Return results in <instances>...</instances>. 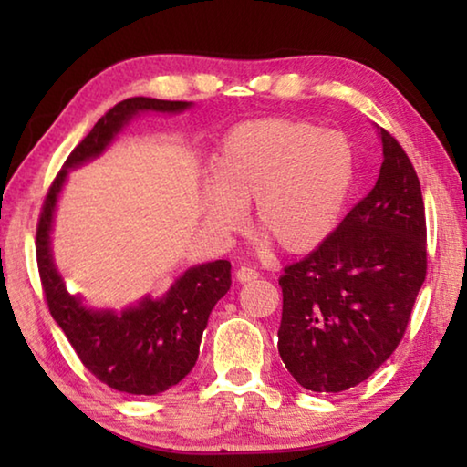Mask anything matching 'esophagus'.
Returning <instances> with one entry per match:
<instances>
[{
    "label": "esophagus",
    "mask_w": 467,
    "mask_h": 467,
    "mask_svg": "<svg viewBox=\"0 0 467 467\" xmlns=\"http://www.w3.org/2000/svg\"><path fill=\"white\" fill-rule=\"evenodd\" d=\"M259 278V272L253 270V267H247V265H241L239 270H236V280L239 282H253Z\"/></svg>",
    "instance_id": "esophagus-1"
}]
</instances>
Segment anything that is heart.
Returning <instances> with one entry per match:
<instances>
[{
  "mask_svg": "<svg viewBox=\"0 0 467 467\" xmlns=\"http://www.w3.org/2000/svg\"><path fill=\"white\" fill-rule=\"evenodd\" d=\"M203 224L231 234L253 202V226L282 251L306 253L336 231L354 183V150L342 133L288 117L234 125L212 161Z\"/></svg>",
  "mask_w": 467,
  "mask_h": 467,
  "instance_id": "b5f03b06",
  "label": "heart"
}]
</instances>
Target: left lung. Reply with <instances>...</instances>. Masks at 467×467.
Wrapping results in <instances>:
<instances>
[{
	"mask_svg": "<svg viewBox=\"0 0 467 467\" xmlns=\"http://www.w3.org/2000/svg\"><path fill=\"white\" fill-rule=\"evenodd\" d=\"M381 141L375 187L280 278L278 352L305 389L339 393L367 381L404 337L426 278L420 181L383 128Z\"/></svg>",
	"mask_w": 467,
	"mask_h": 467,
	"instance_id": "obj_1",
	"label": "left lung"
}]
</instances>
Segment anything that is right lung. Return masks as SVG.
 I'll return each instance as SVG.
<instances>
[{"mask_svg":"<svg viewBox=\"0 0 467 467\" xmlns=\"http://www.w3.org/2000/svg\"><path fill=\"white\" fill-rule=\"evenodd\" d=\"M185 100L125 99L107 110L74 152L67 156L47 192L36 224V264L47 306L90 373L110 389L156 395L177 385L195 367L200 342L214 305L231 288V262L202 264L181 275L162 298L146 296L121 315L86 309L66 290L51 255L55 203L67 171L97 158L140 110L181 113Z\"/></svg>","mask_w":467,"mask_h":467,"instance_id":"obj_1","label":"right lung"}]
</instances>
